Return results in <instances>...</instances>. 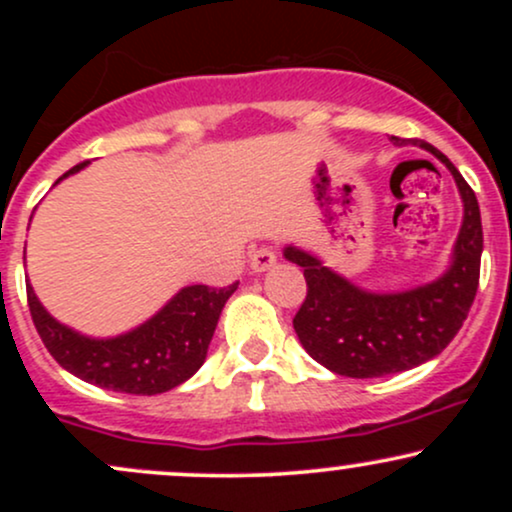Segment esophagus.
Instances as JSON below:
<instances>
[{
	"label": "esophagus",
	"instance_id": "1",
	"mask_svg": "<svg viewBox=\"0 0 512 512\" xmlns=\"http://www.w3.org/2000/svg\"><path fill=\"white\" fill-rule=\"evenodd\" d=\"M276 264V252L274 248H269V245H262V248H255L250 252V267L255 269V272H267L269 267H274Z\"/></svg>",
	"mask_w": 512,
	"mask_h": 512
}]
</instances>
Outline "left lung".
Returning <instances> with one entry per match:
<instances>
[{
    "instance_id": "left-lung-1",
    "label": "left lung",
    "mask_w": 512,
    "mask_h": 512,
    "mask_svg": "<svg viewBox=\"0 0 512 512\" xmlns=\"http://www.w3.org/2000/svg\"><path fill=\"white\" fill-rule=\"evenodd\" d=\"M392 142L426 149L457 182L464 216L448 272L411 291L373 293L358 289L310 252L284 248L286 260L303 267L308 284L293 330L317 363L346 378H383L431 361L460 332L479 286L484 233L474 190L436 146L421 139L392 137Z\"/></svg>"
}]
</instances>
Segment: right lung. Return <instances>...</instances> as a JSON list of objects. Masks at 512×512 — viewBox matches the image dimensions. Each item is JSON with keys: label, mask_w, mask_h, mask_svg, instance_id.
I'll return each mask as SVG.
<instances>
[{"label": "right lung", "mask_w": 512, "mask_h": 512, "mask_svg": "<svg viewBox=\"0 0 512 512\" xmlns=\"http://www.w3.org/2000/svg\"><path fill=\"white\" fill-rule=\"evenodd\" d=\"M86 166L88 161L79 163L60 180ZM236 286H185L144 325L110 339H93L74 332L43 308L31 284H26V293L35 330L64 370L103 390L161 395L185 383L202 368L223 305Z\"/></svg>", "instance_id": "1"}]
</instances>
